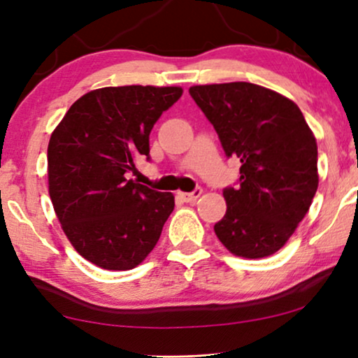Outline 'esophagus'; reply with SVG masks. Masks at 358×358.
Returning a JSON list of instances; mask_svg holds the SVG:
<instances>
[{"label":"esophagus","instance_id":"obj_1","mask_svg":"<svg viewBox=\"0 0 358 358\" xmlns=\"http://www.w3.org/2000/svg\"><path fill=\"white\" fill-rule=\"evenodd\" d=\"M202 192H203V190L197 187L195 190H192V192H179V197L182 199L184 202H195V200H197L200 195H202Z\"/></svg>","mask_w":358,"mask_h":358}]
</instances>
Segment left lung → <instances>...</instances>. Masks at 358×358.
Returning <instances> with one entry per match:
<instances>
[{"instance_id":"left-lung-1","label":"left lung","mask_w":358,"mask_h":358,"mask_svg":"<svg viewBox=\"0 0 358 358\" xmlns=\"http://www.w3.org/2000/svg\"><path fill=\"white\" fill-rule=\"evenodd\" d=\"M217 130L224 155L241 161L239 185L227 187V213L215 234L234 256L267 257L283 248L317 190V146L301 110L252 83L189 90Z\"/></svg>"}]
</instances>
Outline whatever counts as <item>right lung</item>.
<instances>
[{
	"label": "right lung",
	"instance_id": "right-lung-1",
	"mask_svg": "<svg viewBox=\"0 0 358 358\" xmlns=\"http://www.w3.org/2000/svg\"><path fill=\"white\" fill-rule=\"evenodd\" d=\"M182 87H101L81 96L48 141V194L63 231L86 261L130 271L153 251L174 195L127 179L150 159V134Z\"/></svg>",
	"mask_w": 358,
	"mask_h": 358
}]
</instances>
